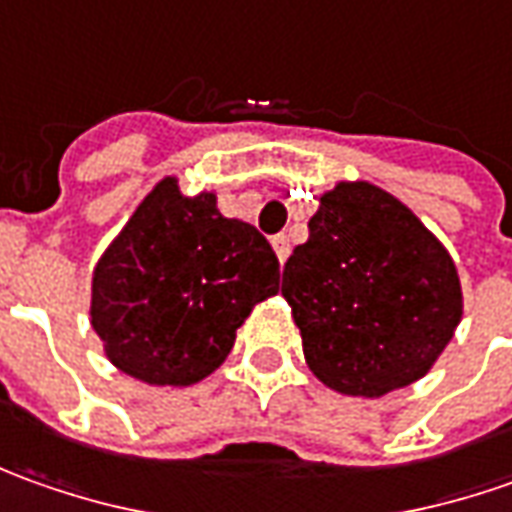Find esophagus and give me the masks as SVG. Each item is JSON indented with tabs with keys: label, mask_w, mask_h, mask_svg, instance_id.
Wrapping results in <instances>:
<instances>
[{
	"label": "esophagus",
	"mask_w": 512,
	"mask_h": 512,
	"mask_svg": "<svg viewBox=\"0 0 512 512\" xmlns=\"http://www.w3.org/2000/svg\"><path fill=\"white\" fill-rule=\"evenodd\" d=\"M272 246H274V255H277V260H280V263H286L291 252L289 238H286V235H277V238H272Z\"/></svg>",
	"instance_id": "1"
}]
</instances>
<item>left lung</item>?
Masks as SVG:
<instances>
[{
    "label": "left lung",
    "mask_w": 512,
    "mask_h": 512,
    "mask_svg": "<svg viewBox=\"0 0 512 512\" xmlns=\"http://www.w3.org/2000/svg\"><path fill=\"white\" fill-rule=\"evenodd\" d=\"M283 297L311 374L365 399L425 377L465 309L445 243L371 181H337L320 195Z\"/></svg>",
    "instance_id": "8db88e82"
}]
</instances>
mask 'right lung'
<instances>
[{"label": "right lung", "mask_w": 512, "mask_h": 512, "mask_svg": "<svg viewBox=\"0 0 512 512\" xmlns=\"http://www.w3.org/2000/svg\"><path fill=\"white\" fill-rule=\"evenodd\" d=\"M280 291V263L218 195L167 175L98 257L90 326L107 360L147 385L186 388L221 365L257 303Z\"/></svg>", "instance_id": "1"}]
</instances>
